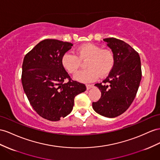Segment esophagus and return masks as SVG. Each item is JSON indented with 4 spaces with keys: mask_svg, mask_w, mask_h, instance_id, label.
<instances>
[{
    "mask_svg": "<svg viewBox=\"0 0 160 160\" xmlns=\"http://www.w3.org/2000/svg\"><path fill=\"white\" fill-rule=\"evenodd\" d=\"M86 87H87V90H89V89H91L93 87V85L92 84H87V85H86Z\"/></svg>",
    "mask_w": 160,
    "mask_h": 160,
    "instance_id": "esophagus-1",
    "label": "esophagus"
}]
</instances>
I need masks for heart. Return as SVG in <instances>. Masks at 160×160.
Returning <instances> with one entry per match:
<instances>
[{
    "instance_id": "obj_1",
    "label": "heart",
    "mask_w": 160,
    "mask_h": 160,
    "mask_svg": "<svg viewBox=\"0 0 160 160\" xmlns=\"http://www.w3.org/2000/svg\"><path fill=\"white\" fill-rule=\"evenodd\" d=\"M87 59L85 66L87 69L80 71L73 76L76 80L81 82H89L105 76L112 71L115 63L113 52L109 49H102L99 45L87 44L80 47L76 55L67 52L61 57L63 67L70 73L79 69L81 61Z\"/></svg>"
}]
</instances>
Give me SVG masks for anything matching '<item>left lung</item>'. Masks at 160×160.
Returning a JSON list of instances; mask_svg holds the SVG:
<instances>
[{"label":"left lung","instance_id":"1","mask_svg":"<svg viewBox=\"0 0 160 160\" xmlns=\"http://www.w3.org/2000/svg\"><path fill=\"white\" fill-rule=\"evenodd\" d=\"M112 49L115 63L102 83L95 84L101 92L92 108L100 115L115 118L121 115L132 103L140 84L142 72L138 53L124 41L115 38L103 39Z\"/></svg>","mask_w":160,"mask_h":160}]
</instances>
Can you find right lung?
<instances>
[{
	"label": "right lung",
	"instance_id": "obj_1",
	"mask_svg": "<svg viewBox=\"0 0 160 160\" xmlns=\"http://www.w3.org/2000/svg\"><path fill=\"white\" fill-rule=\"evenodd\" d=\"M72 46L70 42L46 39L23 59V91L36 113L48 120L67 116L72 111L75 97L87 89L84 84L70 79L61 63V57ZM66 78L69 81L64 83Z\"/></svg>",
	"mask_w": 160,
	"mask_h": 160
}]
</instances>
